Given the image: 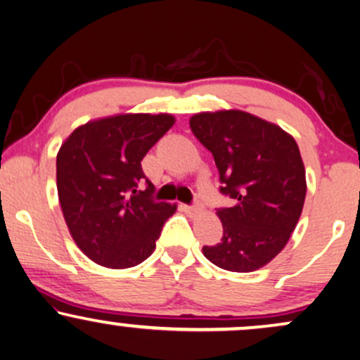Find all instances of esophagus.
Segmentation results:
<instances>
[{"label": "esophagus", "instance_id": "obj_1", "mask_svg": "<svg viewBox=\"0 0 360 360\" xmlns=\"http://www.w3.org/2000/svg\"><path fill=\"white\" fill-rule=\"evenodd\" d=\"M184 209L188 212H199V211H202V204L201 202H194L193 206H184Z\"/></svg>", "mask_w": 360, "mask_h": 360}]
</instances>
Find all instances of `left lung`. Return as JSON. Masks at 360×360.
Returning a JSON list of instances; mask_svg holds the SVG:
<instances>
[{"instance_id":"left-lung-1","label":"left lung","mask_w":360,"mask_h":360,"mask_svg":"<svg viewBox=\"0 0 360 360\" xmlns=\"http://www.w3.org/2000/svg\"><path fill=\"white\" fill-rule=\"evenodd\" d=\"M189 126L212 153L219 191L234 201L217 209L222 239L204 245V256L226 271L261 269L284 249L301 217L307 186L297 143L279 126L238 109L199 112Z\"/></svg>"}]
</instances>
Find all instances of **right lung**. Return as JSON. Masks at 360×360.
I'll list each match as a JSON object with an SVG mask.
<instances>
[{
    "label": "right lung",
    "mask_w": 360,
    "mask_h": 360,
    "mask_svg": "<svg viewBox=\"0 0 360 360\" xmlns=\"http://www.w3.org/2000/svg\"><path fill=\"white\" fill-rule=\"evenodd\" d=\"M172 124L171 115L109 116L79 126L59 149L63 216L78 248L99 266L126 269L146 261L176 212V204L154 201L141 167Z\"/></svg>",
    "instance_id": "add662e5"
}]
</instances>
